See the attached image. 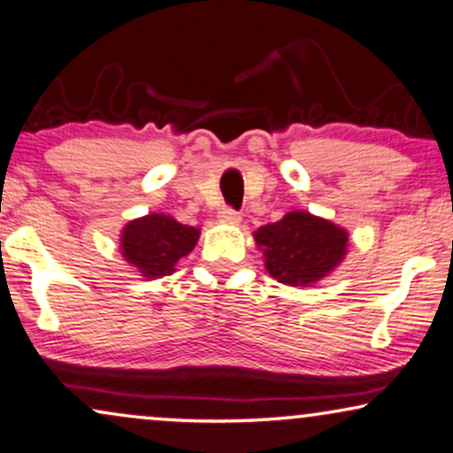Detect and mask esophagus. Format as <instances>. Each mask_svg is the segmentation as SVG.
I'll list each match as a JSON object with an SVG mask.
<instances>
[{
	"instance_id": "obj_1",
	"label": "esophagus",
	"mask_w": 453,
	"mask_h": 453,
	"mask_svg": "<svg viewBox=\"0 0 453 453\" xmlns=\"http://www.w3.org/2000/svg\"><path fill=\"white\" fill-rule=\"evenodd\" d=\"M217 217H219L221 223H232V226H236V223H240V219H242L240 213H236V211L230 207H223Z\"/></svg>"
}]
</instances>
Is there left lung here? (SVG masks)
<instances>
[{
    "label": "left lung",
    "mask_w": 453,
    "mask_h": 453,
    "mask_svg": "<svg viewBox=\"0 0 453 453\" xmlns=\"http://www.w3.org/2000/svg\"><path fill=\"white\" fill-rule=\"evenodd\" d=\"M269 276L288 286H311L328 278L347 255L349 232L309 211H290L255 234Z\"/></svg>",
    "instance_id": "8db88e82"
}]
</instances>
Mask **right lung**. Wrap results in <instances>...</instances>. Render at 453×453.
Wrapping results in <instances>:
<instances>
[{
    "label": "right lung",
    "instance_id": "obj_1",
    "mask_svg": "<svg viewBox=\"0 0 453 453\" xmlns=\"http://www.w3.org/2000/svg\"><path fill=\"white\" fill-rule=\"evenodd\" d=\"M200 230L171 215L148 213L125 223L119 240L123 259L146 280L171 276L175 263L194 250Z\"/></svg>",
    "mask_w": 453,
    "mask_h": 453
}]
</instances>
